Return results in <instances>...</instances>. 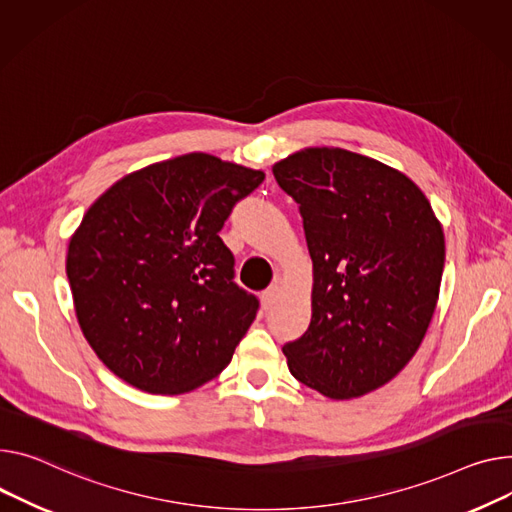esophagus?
Returning <instances> with one entry per match:
<instances>
[{
    "label": "esophagus",
    "instance_id": "obj_1",
    "mask_svg": "<svg viewBox=\"0 0 512 512\" xmlns=\"http://www.w3.org/2000/svg\"><path fill=\"white\" fill-rule=\"evenodd\" d=\"M278 298H280V286H278V284L269 286V288L261 294V302H263L265 309H269V306H274V304L278 302Z\"/></svg>",
    "mask_w": 512,
    "mask_h": 512
}]
</instances>
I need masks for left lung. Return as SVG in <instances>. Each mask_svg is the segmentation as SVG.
Returning a JSON list of instances; mask_svg holds the SVG:
<instances>
[{"label":"left lung","instance_id":"left-lung-1","mask_svg":"<svg viewBox=\"0 0 512 512\" xmlns=\"http://www.w3.org/2000/svg\"><path fill=\"white\" fill-rule=\"evenodd\" d=\"M298 203L313 259L309 329L282 350L292 377L331 399L389 383L418 352L436 309L445 234L420 187L342 148L274 164Z\"/></svg>","mask_w":512,"mask_h":512}]
</instances>
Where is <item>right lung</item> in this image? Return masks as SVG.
Here are the masks:
<instances>
[{
  "instance_id": "right-lung-1",
  "label": "right lung",
  "mask_w": 512,
  "mask_h": 512,
  "mask_svg": "<svg viewBox=\"0 0 512 512\" xmlns=\"http://www.w3.org/2000/svg\"><path fill=\"white\" fill-rule=\"evenodd\" d=\"M263 179L191 152L135 170L92 203L65 271L80 329L119 379L181 395L228 366L259 300L234 284L218 232Z\"/></svg>"
}]
</instances>
